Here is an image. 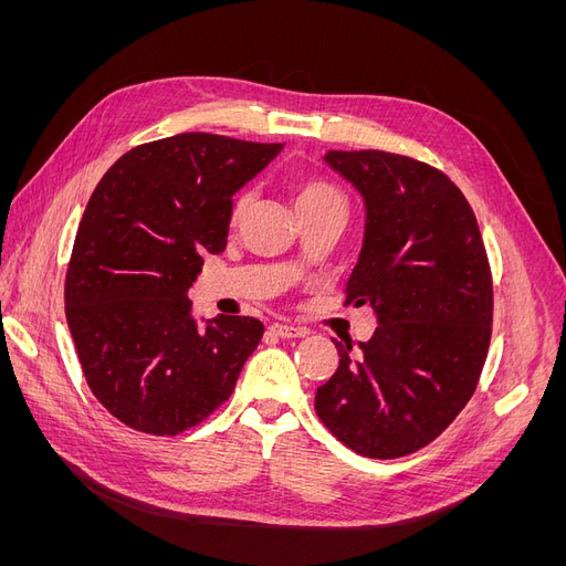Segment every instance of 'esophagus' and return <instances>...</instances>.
<instances>
[{"mask_svg": "<svg viewBox=\"0 0 566 566\" xmlns=\"http://www.w3.org/2000/svg\"><path fill=\"white\" fill-rule=\"evenodd\" d=\"M268 331H271L275 337H282V339L305 337L307 335V328H301V325H291V323H271V325H268Z\"/></svg>", "mask_w": 566, "mask_h": 566, "instance_id": "34e87169", "label": "esophagus"}]
</instances>
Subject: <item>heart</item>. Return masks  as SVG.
Instances as JSON below:
<instances>
[{"mask_svg": "<svg viewBox=\"0 0 566 566\" xmlns=\"http://www.w3.org/2000/svg\"><path fill=\"white\" fill-rule=\"evenodd\" d=\"M344 203V195L328 181H321V178H305V181L295 184L293 188V203H295V213L298 211H307V208H316V206H325V203ZM245 206V197L241 195L233 206H231V218L235 220L241 216Z\"/></svg>", "mask_w": 566, "mask_h": 566, "instance_id": "obj_1", "label": "heart"}]
</instances>
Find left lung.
I'll use <instances>...</instances> for the list:
<instances>
[{
	"mask_svg": "<svg viewBox=\"0 0 566 566\" xmlns=\"http://www.w3.org/2000/svg\"><path fill=\"white\" fill-rule=\"evenodd\" d=\"M367 203L346 305L369 303V342L337 339V371L316 390L318 420L369 459L422 450L478 388L493 323V280L472 208L448 174L388 151H331Z\"/></svg>",
	"mask_w": 566,
	"mask_h": 566,
	"instance_id": "left-lung-1",
	"label": "left lung"
}]
</instances>
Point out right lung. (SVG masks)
<instances>
[{
	"label": "right lung",
	"mask_w": 566,
	"mask_h": 566,
	"mask_svg": "<svg viewBox=\"0 0 566 566\" xmlns=\"http://www.w3.org/2000/svg\"><path fill=\"white\" fill-rule=\"evenodd\" d=\"M280 148L211 133L146 142L88 197L66 321L88 390L126 427L178 436L231 397L263 323L220 314L199 328L188 289L201 254L227 248L231 195Z\"/></svg>",
	"instance_id": "add662e5"
}]
</instances>
